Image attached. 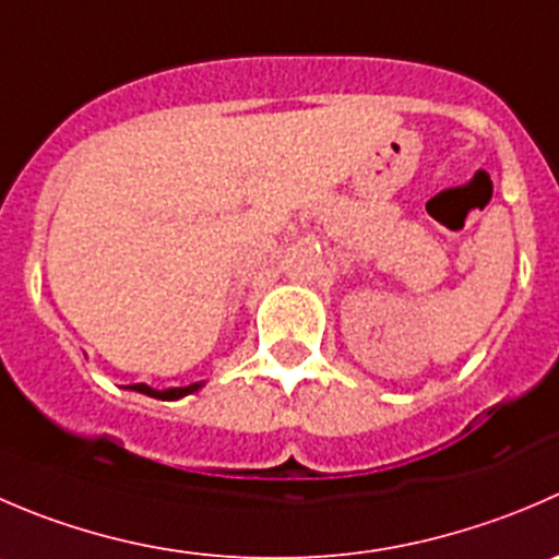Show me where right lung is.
I'll return each mask as SVG.
<instances>
[{
  "label": "right lung",
  "mask_w": 559,
  "mask_h": 559,
  "mask_svg": "<svg viewBox=\"0 0 559 559\" xmlns=\"http://www.w3.org/2000/svg\"><path fill=\"white\" fill-rule=\"evenodd\" d=\"M202 388V382H193L188 384V388H169V390H153L150 384H130V390H135V393H144V395H153V399H160V401H177L182 399V395L188 393H197V390Z\"/></svg>",
  "instance_id": "add662e5"
}]
</instances>
